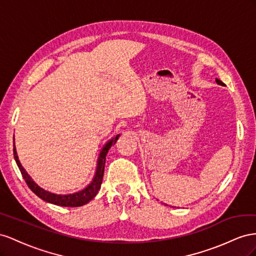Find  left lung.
<instances>
[{
  "label": "left lung",
  "mask_w": 256,
  "mask_h": 256,
  "mask_svg": "<svg viewBox=\"0 0 256 256\" xmlns=\"http://www.w3.org/2000/svg\"><path fill=\"white\" fill-rule=\"evenodd\" d=\"M216 84H221V86H225L222 82H221V80H218V79H216Z\"/></svg>",
  "instance_id": "1"
}]
</instances>
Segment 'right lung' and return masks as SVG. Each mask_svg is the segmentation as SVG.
<instances>
[{"mask_svg": "<svg viewBox=\"0 0 256 256\" xmlns=\"http://www.w3.org/2000/svg\"><path fill=\"white\" fill-rule=\"evenodd\" d=\"M120 135H116L112 140H109L104 147L102 149L100 156L98 160V166H96V174H94V177L91 181V184L89 186H86L84 190L76 193L72 194H68V195H59V194H54L50 193L48 191H45V190L42 188L40 186H38L33 181V179L28 176V174L26 172V170L21 165L20 160L17 156V151L16 147H14V158L16 160V163L19 167V170L21 172V174H22L24 179L26 180L28 186L31 188V191L38 195L40 198L42 200H45L47 202L54 204V205L56 206H63V207H80L84 206L86 204L89 202L91 200H93L96 195L98 194V190L100 188L102 181H103V176H104V168H105V160H106V156L108 153V150L112 148V146L114 144V142L118 140Z\"/></svg>", "mask_w": 256, "mask_h": 256, "instance_id": "right-lung-1", "label": "right lung"}]
</instances>
